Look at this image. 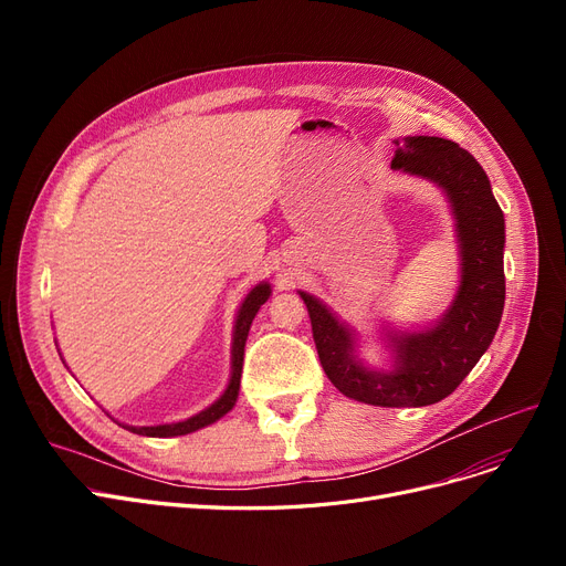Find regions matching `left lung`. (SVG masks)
<instances>
[{"instance_id":"left-lung-1","label":"left lung","mask_w":566,"mask_h":566,"mask_svg":"<svg viewBox=\"0 0 566 566\" xmlns=\"http://www.w3.org/2000/svg\"><path fill=\"white\" fill-rule=\"evenodd\" d=\"M392 169L427 178L450 201L461 259L452 305L422 331H385L390 369H371L358 355V335L316 295L307 305L318 360L348 399L382 408H420L450 397L491 346L504 310V216L482 165L442 137L397 139Z\"/></svg>"}]
</instances>
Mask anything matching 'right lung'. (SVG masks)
Listing matches in <instances>:
<instances>
[{"label": "right lung", "mask_w": 566, "mask_h": 566, "mask_svg": "<svg viewBox=\"0 0 566 566\" xmlns=\"http://www.w3.org/2000/svg\"><path fill=\"white\" fill-rule=\"evenodd\" d=\"M271 284L268 282H259L248 295L245 301L238 307L235 314V323H233V337H231V376H229V385L227 390L220 395V399H216L211 406L199 410L192 418L184 420V422H171V424H158V427H128L122 424L124 429L137 433V436H148V438H171V436H186L192 431H199L208 424L218 422L220 418L235 406L238 399V390H241V374H243V355H245V342H248V333L250 325L256 316V312L261 310V305L271 298Z\"/></svg>", "instance_id": "1"}]
</instances>
